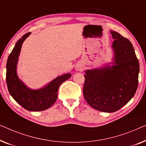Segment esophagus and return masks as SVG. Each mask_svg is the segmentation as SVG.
<instances>
[{
  "label": "esophagus",
  "instance_id": "34e87169",
  "mask_svg": "<svg viewBox=\"0 0 146 146\" xmlns=\"http://www.w3.org/2000/svg\"><path fill=\"white\" fill-rule=\"evenodd\" d=\"M77 71H83V67L82 66H79L77 68Z\"/></svg>",
  "mask_w": 146,
  "mask_h": 146
}]
</instances>
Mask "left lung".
Wrapping results in <instances>:
<instances>
[{"instance_id":"1","label":"left lung","mask_w":146,"mask_h":146,"mask_svg":"<svg viewBox=\"0 0 146 146\" xmlns=\"http://www.w3.org/2000/svg\"><path fill=\"white\" fill-rule=\"evenodd\" d=\"M114 63L112 66L86 71L83 95L95 109L114 112L130 101L138 85L139 61L132 43L111 31Z\"/></svg>"}]
</instances>
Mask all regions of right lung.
<instances>
[{
    "instance_id": "add662e5",
    "label": "right lung",
    "mask_w": 146,
    "mask_h": 146,
    "mask_svg": "<svg viewBox=\"0 0 146 146\" xmlns=\"http://www.w3.org/2000/svg\"><path fill=\"white\" fill-rule=\"evenodd\" d=\"M30 32L24 34L18 40L7 63V83L8 89L12 98L22 107L29 111H42L51 107L57 98V92L61 84L71 77L70 73L56 78L41 89L32 90L26 87L18 79L16 65L22 43L29 36Z\"/></svg>"
}]
</instances>
